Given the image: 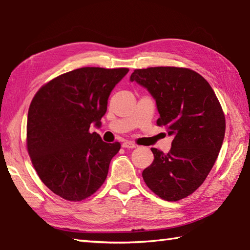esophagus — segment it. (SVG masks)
<instances>
[{
  "mask_svg": "<svg viewBox=\"0 0 250 250\" xmlns=\"http://www.w3.org/2000/svg\"><path fill=\"white\" fill-rule=\"evenodd\" d=\"M122 146L126 147V148H135V147H137V144L131 142V141H125L122 143Z\"/></svg>",
  "mask_w": 250,
  "mask_h": 250,
  "instance_id": "34e87169",
  "label": "esophagus"
}]
</instances>
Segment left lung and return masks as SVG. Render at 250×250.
<instances>
[{
  "mask_svg": "<svg viewBox=\"0 0 250 250\" xmlns=\"http://www.w3.org/2000/svg\"><path fill=\"white\" fill-rule=\"evenodd\" d=\"M130 81L149 92L159 112L157 125L173 136L168 154L151 148L154 160L143 180L164 200H181L202 185L218 157L226 131L223 108L208 82L191 69H135Z\"/></svg>",
  "mask_w": 250,
  "mask_h": 250,
  "instance_id": "8db88e82",
  "label": "left lung"
}]
</instances>
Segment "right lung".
<instances>
[{"mask_svg":"<svg viewBox=\"0 0 250 250\" xmlns=\"http://www.w3.org/2000/svg\"><path fill=\"white\" fill-rule=\"evenodd\" d=\"M128 68L82 67L61 75L35 94L27 113L26 146L40 179L68 201L92 196L106 180L119 142L106 143L101 126L108 98Z\"/></svg>","mask_w":250,"mask_h":250,"instance_id":"right-lung-1","label":"right lung"}]
</instances>
